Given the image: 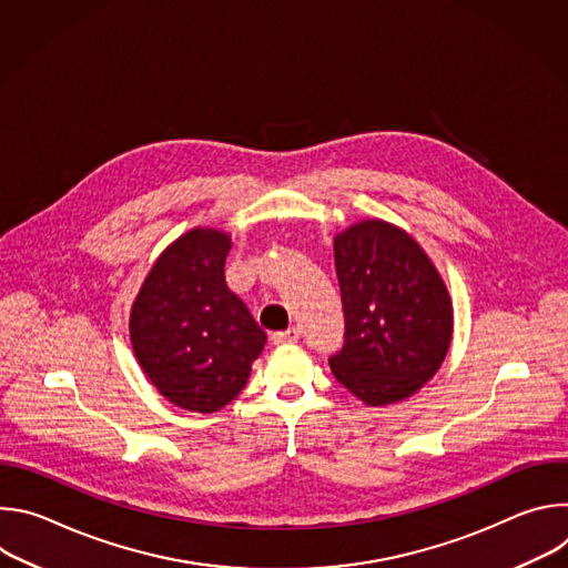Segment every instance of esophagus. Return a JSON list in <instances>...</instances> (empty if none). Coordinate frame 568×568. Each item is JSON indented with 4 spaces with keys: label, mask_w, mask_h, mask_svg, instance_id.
<instances>
[{
    "label": "esophagus",
    "mask_w": 568,
    "mask_h": 568,
    "mask_svg": "<svg viewBox=\"0 0 568 568\" xmlns=\"http://www.w3.org/2000/svg\"><path fill=\"white\" fill-rule=\"evenodd\" d=\"M301 339V328H290V331H281L272 335V344L283 346V344H296Z\"/></svg>",
    "instance_id": "esophagus-1"
}]
</instances>
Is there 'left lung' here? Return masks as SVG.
I'll list each match as a JSON object with an SVG mask.
<instances>
[{
	"label": "left lung",
	"instance_id": "obj_1",
	"mask_svg": "<svg viewBox=\"0 0 568 568\" xmlns=\"http://www.w3.org/2000/svg\"><path fill=\"white\" fill-rule=\"evenodd\" d=\"M346 318L331 357L342 386L368 407L407 399L440 368L454 333L447 285L418 242L384 220L335 235Z\"/></svg>",
	"mask_w": 568,
	"mask_h": 568
}]
</instances>
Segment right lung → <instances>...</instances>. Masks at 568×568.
<instances>
[{
  "label": "right lung",
  "mask_w": 568,
  "mask_h": 568,
  "mask_svg": "<svg viewBox=\"0 0 568 568\" xmlns=\"http://www.w3.org/2000/svg\"><path fill=\"white\" fill-rule=\"evenodd\" d=\"M231 235L191 229L148 272L130 312L139 366L169 402L213 414L245 388L267 335L224 281Z\"/></svg>",
  "instance_id": "add662e5"
}]
</instances>
